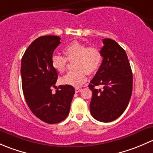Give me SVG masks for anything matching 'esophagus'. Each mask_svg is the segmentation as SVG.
I'll return each mask as SVG.
<instances>
[{"label":"esophagus","instance_id":"obj_1","mask_svg":"<svg viewBox=\"0 0 153 153\" xmlns=\"http://www.w3.org/2000/svg\"><path fill=\"white\" fill-rule=\"evenodd\" d=\"M81 90H82V89H81V88H79V87L75 88V92H80Z\"/></svg>","mask_w":153,"mask_h":153}]
</instances>
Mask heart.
Instances as JSON below:
<instances>
[{
  "mask_svg": "<svg viewBox=\"0 0 153 153\" xmlns=\"http://www.w3.org/2000/svg\"><path fill=\"white\" fill-rule=\"evenodd\" d=\"M64 54L66 58L53 55L51 58L52 67L58 72L66 70L67 61H73V70L61 78V82L67 85L81 86L86 81V73L94 74L99 69L103 60L101 49L96 46L88 47L84 43L73 41L64 47Z\"/></svg>",
  "mask_w": 153,
  "mask_h": 153,
  "instance_id": "1",
  "label": "heart"
}]
</instances>
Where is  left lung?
Segmentation results:
<instances>
[{
    "label": "left lung",
    "instance_id": "left-lung-1",
    "mask_svg": "<svg viewBox=\"0 0 153 153\" xmlns=\"http://www.w3.org/2000/svg\"><path fill=\"white\" fill-rule=\"evenodd\" d=\"M103 61L90 81L92 92L89 104L91 115L101 122L117 119L129 104L132 91V72L126 52L116 41L103 40ZM102 85V89L95 86Z\"/></svg>",
    "mask_w": 153,
    "mask_h": 153
}]
</instances>
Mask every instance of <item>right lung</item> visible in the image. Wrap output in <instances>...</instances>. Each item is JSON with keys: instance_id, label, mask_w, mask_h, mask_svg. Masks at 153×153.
<instances>
[{"instance_id": "right-lung-1", "label": "right lung", "mask_w": 153, "mask_h": 153, "mask_svg": "<svg viewBox=\"0 0 153 153\" xmlns=\"http://www.w3.org/2000/svg\"><path fill=\"white\" fill-rule=\"evenodd\" d=\"M61 38L46 35L35 39L21 59V80L24 98L32 113L47 124H57L68 116L75 89L61 85L55 94L58 72L52 67L51 58L61 44Z\"/></svg>"}]
</instances>
